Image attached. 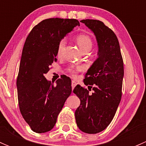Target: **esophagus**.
<instances>
[{
  "label": "esophagus",
  "instance_id": "obj_1",
  "mask_svg": "<svg viewBox=\"0 0 146 146\" xmlns=\"http://www.w3.org/2000/svg\"><path fill=\"white\" fill-rule=\"evenodd\" d=\"M77 85V83H76V81H74V80H72L71 82V86H72V89H74V88L76 87V85Z\"/></svg>",
  "mask_w": 146,
  "mask_h": 146
}]
</instances>
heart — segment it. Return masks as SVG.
Wrapping results in <instances>:
<instances>
[{
  "mask_svg": "<svg viewBox=\"0 0 146 146\" xmlns=\"http://www.w3.org/2000/svg\"><path fill=\"white\" fill-rule=\"evenodd\" d=\"M76 42H77L79 48H80L81 51H84L85 49H91L92 46V40L89 36L86 35H79L78 36L76 37ZM66 39H61L59 41L58 44V48H57V54L60 56L62 53L63 49H64L65 45H66ZM83 69V67L81 66H71L70 68L68 69L69 71L73 74H76L77 72L80 71Z\"/></svg>",
  "mask_w": 146,
  "mask_h": 146,
  "instance_id": "heart-1",
  "label": "heart"
}]
</instances>
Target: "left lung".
<instances>
[{
    "instance_id": "obj_1",
    "label": "left lung",
    "mask_w": 146,
    "mask_h": 146,
    "mask_svg": "<svg viewBox=\"0 0 146 146\" xmlns=\"http://www.w3.org/2000/svg\"><path fill=\"white\" fill-rule=\"evenodd\" d=\"M95 35L98 46V58L88 70L84 83L88 90L78 85L73 92L80 100L75 112L77 126L82 132L98 133L109 126L121 98L123 63L118 39L102 22L82 20Z\"/></svg>"
}]
</instances>
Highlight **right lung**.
<instances>
[{
  "label": "right lung",
  "mask_w": 146,
  "mask_h": 146,
  "mask_svg": "<svg viewBox=\"0 0 146 146\" xmlns=\"http://www.w3.org/2000/svg\"><path fill=\"white\" fill-rule=\"evenodd\" d=\"M80 23L76 19L49 18L33 27L25 42L17 78L22 116L38 133L49 131L72 91L71 80L64 76L54 86L44 77L56 61L59 41Z\"/></svg>",
  "instance_id": "right-lung-1"
}]
</instances>
